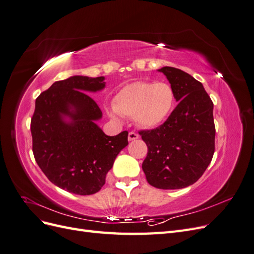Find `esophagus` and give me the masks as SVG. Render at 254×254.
I'll use <instances>...</instances> for the list:
<instances>
[{
	"instance_id": "obj_1",
	"label": "esophagus",
	"mask_w": 254,
	"mask_h": 254,
	"mask_svg": "<svg viewBox=\"0 0 254 254\" xmlns=\"http://www.w3.org/2000/svg\"><path fill=\"white\" fill-rule=\"evenodd\" d=\"M136 139H139V134H137L136 132L130 131V132L128 133V140H129V141H133V140H136Z\"/></svg>"
}]
</instances>
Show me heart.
<instances>
[{"label":"heart","mask_w":254,"mask_h":254,"mask_svg":"<svg viewBox=\"0 0 254 254\" xmlns=\"http://www.w3.org/2000/svg\"><path fill=\"white\" fill-rule=\"evenodd\" d=\"M175 92L163 81H135L122 88L107 112L113 119L121 115L133 118L137 126L153 128L170 117L175 106Z\"/></svg>","instance_id":"heart-1"}]
</instances>
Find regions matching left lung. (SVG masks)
<instances>
[{
    "label": "left lung",
    "instance_id": "1",
    "mask_svg": "<svg viewBox=\"0 0 254 254\" xmlns=\"http://www.w3.org/2000/svg\"><path fill=\"white\" fill-rule=\"evenodd\" d=\"M179 104L159 127L139 131L148 152L142 168L150 186L177 190L194 184L215 151L213 102L202 83L179 68H160Z\"/></svg>",
    "mask_w": 254,
    "mask_h": 254
}]
</instances>
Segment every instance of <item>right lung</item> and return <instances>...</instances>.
Listing matches in <instances>:
<instances>
[{
	"instance_id": "obj_1",
	"label": "right lung",
	"mask_w": 254,
	"mask_h": 254,
	"mask_svg": "<svg viewBox=\"0 0 254 254\" xmlns=\"http://www.w3.org/2000/svg\"><path fill=\"white\" fill-rule=\"evenodd\" d=\"M104 79L72 76L54 82L37 97L30 121L37 164L52 183L76 195L97 193L128 145L126 130L109 136L95 124L103 113L87 92L104 89Z\"/></svg>"
}]
</instances>
